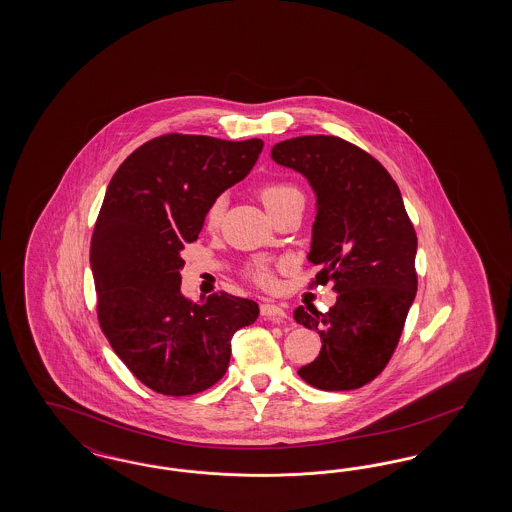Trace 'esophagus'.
Instances as JSON below:
<instances>
[{"instance_id": "34e87169", "label": "esophagus", "mask_w": 512, "mask_h": 512, "mask_svg": "<svg viewBox=\"0 0 512 512\" xmlns=\"http://www.w3.org/2000/svg\"><path fill=\"white\" fill-rule=\"evenodd\" d=\"M261 315L264 319H268L272 323H278V325L287 321V311L283 310L278 304H272V302L261 304Z\"/></svg>"}]
</instances>
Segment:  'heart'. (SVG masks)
Segmentation results:
<instances>
[{"instance_id": "b5f03b06", "label": "heart", "mask_w": 512, "mask_h": 512, "mask_svg": "<svg viewBox=\"0 0 512 512\" xmlns=\"http://www.w3.org/2000/svg\"><path fill=\"white\" fill-rule=\"evenodd\" d=\"M293 197H302L300 191L296 189L293 184L281 182V180H274V182H266L263 186L259 187V199L263 201L266 210L270 214H274L279 206H283L285 202L291 201ZM223 219V201L217 199L212 202L204 214V223L208 229H217L219 223ZM251 278L255 279L257 283H261L264 287L274 283V276H272V268L266 263H257L251 268Z\"/></svg>"}]
</instances>
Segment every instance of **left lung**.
Segmentation results:
<instances>
[{
    "instance_id": "left-lung-1",
    "label": "left lung",
    "mask_w": 512,
    "mask_h": 512,
    "mask_svg": "<svg viewBox=\"0 0 512 512\" xmlns=\"http://www.w3.org/2000/svg\"><path fill=\"white\" fill-rule=\"evenodd\" d=\"M272 159L304 174L317 195L313 285L334 283L326 311L298 306L295 321L321 336V353L298 375L321 390L364 387L385 370L417 295V233L400 187L355 144L332 135L283 140Z\"/></svg>"
}]
</instances>
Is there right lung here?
<instances>
[{
  "label": "right lung",
  "instance_id": "obj_1",
  "mask_svg": "<svg viewBox=\"0 0 512 512\" xmlns=\"http://www.w3.org/2000/svg\"><path fill=\"white\" fill-rule=\"evenodd\" d=\"M261 139L171 133L144 142L114 172L93 229L90 263L97 319L114 353L142 385L189 396L216 385L231 338L259 317L257 302L182 295L180 251L201 233L217 197L244 180Z\"/></svg>",
  "mask_w": 512,
  "mask_h": 512
}]
</instances>
